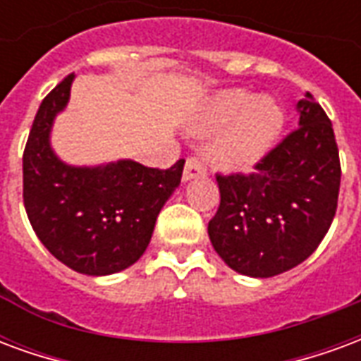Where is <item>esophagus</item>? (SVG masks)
<instances>
[{"label": "esophagus", "mask_w": 361, "mask_h": 361, "mask_svg": "<svg viewBox=\"0 0 361 361\" xmlns=\"http://www.w3.org/2000/svg\"><path fill=\"white\" fill-rule=\"evenodd\" d=\"M204 173H207L204 160H201L199 157H189L188 162H185V168H183V180H193L197 176H204Z\"/></svg>", "instance_id": "obj_1"}]
</instances>
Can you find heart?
<instances>
[{
    "label": "heart",
    "mask_w": 361,
    "mask_h": 361,
    "mask_svg": "<svg viewBox=\"0 0 361 361\" xmlns=\"http://www.w3.org/2000/svg\"><path fill=\"white\" fill-rule=\"evenodd\" d=\"M282 110L272 98L247 90L220 92L197 121V131L212 135L226 129L212 149L214 162L226 170H250L271 150L282 129Z\"/></svg>",
    "instance_id": "obj_1"
}]
</instances>
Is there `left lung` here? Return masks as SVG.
<instances>
[{"mask_svg":"<svg viewBox=\"0 0 361 361\" xmlns=\"http://www.w3.org/2000/svg\"><path fill=\"white\" fill-rule=\"evenodd\" d=\"M300 123L251 173H216L220 204L209 222L214 251L235 272L269 279L298 267L331 228L341 189L333 123L305 92Z\"/></svg>","mask_w":361,"mask_h":361,"instance_id":"1","label":"left lung"}]
</instances>
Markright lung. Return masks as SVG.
<instances>
[{"instance_id": "add662e5", "label": "right lung", "mask_w": 361, "mask_h": 361, "mask_svg": "<svg viewBox=\"0 0 361 361\" xmlns=\"http://www.w3.org/2000/svg\"><path fill=\"white\" fill-rule=\"evenodd\" d=\"M75 75H67L36 111L23 154V201L38 240L63 265L104 276L139 261L157 216L180 185L185 160L147 168L118 160L94 168L67 166L50 147V129L66 108Z\"/></svg>"}]
</instances>
